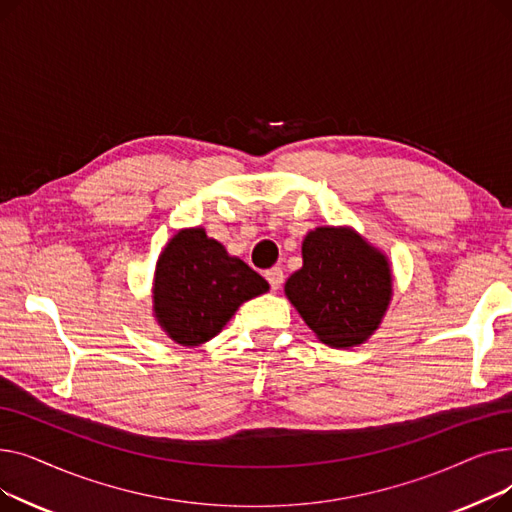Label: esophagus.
Listing matches in <instances>:
<instances>
[{
  "label": "esophagus",
  "mask_w": 512,
  "mask_h": 512,
  "mask_svg": "<svg viewBox=\"0 0 512 512\" xmlns=\"http://www.w3.org/2000/svg\"><path fill=\"white\" fill-rule=\"evenodd\" d=\"M265 278H267V282H270V286H272L274 290H278V288L282 286V282H284L282 267H272V270H267V272H265Z\"/></svg>",
  "instance_id": "1"
}]
</instances>
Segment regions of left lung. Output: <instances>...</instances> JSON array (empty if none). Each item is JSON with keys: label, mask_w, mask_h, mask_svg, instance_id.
Returning a JSON list of instances; mask_svg holds the SVG:
<instances>
[{"label": "left lung", "mask_w": 512, "mask_h": 512, "mask_svg": "<svg viewBox=\"0 0 512 512\" xmlns=\"http://www.w3.org/2000/svg\"><path fill=\"white\" fill-rule=\"evenodd\" d=\"M303 267L284 294L313 334L332 348L367 342L392 301V265L351 226H319L303 238Z\"/></svg>", "instance_id": "left-lung-1"}]
</instances>
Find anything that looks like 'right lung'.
<instances>
[{"label":"right lung","instance_id":"add662e5","mask_svg":"<svg viewBox=\"0 0 512 512\" xmlns=\"http://www.w3.org/2000/svg\"><path fill=\"white\" fill-rule=\"evenodd\" d=\"M267 290L270 284L205 228H182L155 263L153 317L176 344L201 346L224 330L242 303Z\"/></svg>","mask_w":512,"mask_h":512}]
</instances>
